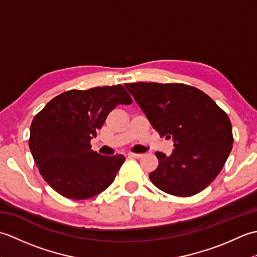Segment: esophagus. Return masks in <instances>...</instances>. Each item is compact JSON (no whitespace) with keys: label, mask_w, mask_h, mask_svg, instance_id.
I'll list each match as a JSON object with an SVG mask.
<instances>
[{"label":"esophagus","mask_w":257,"mask_h":257,"mask_svg":"<svg viewBox=\"0 0 257 257\" xmlns=\"http://www.w3.org/2000/svg\"><path fill=\"white\" fill-rule=\"evenodd\" d=\"M128 157L129 158H136V159H139V158L143 157V155H141V154H128Z\"/></svg>","instance_id":"obj_1"}]
</instances>
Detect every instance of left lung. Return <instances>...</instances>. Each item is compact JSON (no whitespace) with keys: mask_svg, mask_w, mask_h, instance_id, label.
I'll return each instance as SVG.
<instances>
[{"mask_svg":"<svg viewBox=\"0 0 257 257\" xmlns=\"http://www.w3.org/2000/svg\"><path fill=\"white\" fill-rule=\"evenodd\" d=\"M158 133L172 138L170 156L156 152L159 166L149 177L169 194L191 196L205 189L232 150V124L214 100L184 84H124Z\"/></svg>","mask_w":257,"mask_h":257,"instance_id":"left-lung-1","label":"left lung"}]
</instances>
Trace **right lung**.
I'll list each match as a JSON object with an SVG mask.
<instances>
[{"label": "right lung", "instance_id": "add662e5", "mask_svg": "<svg viewBox=\"0 0 257 257\" xmlns=\"http://www.w3.org/2000/svg\"><path fill=\"white\" fill-rule=\"evenodd\" d=\"M133 99L121 85L68 90L34 117L30 149L42 177L65 198L85 200L110 185L122 166V155L101 156L90 140L113 108Z\"/></svg>", "mask_w": 257, "mask_h": 257}]
</instances>
